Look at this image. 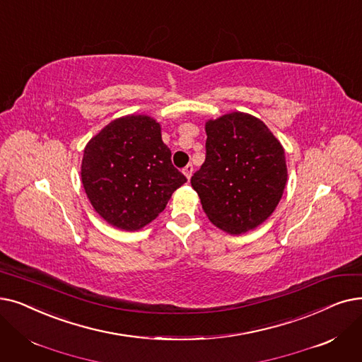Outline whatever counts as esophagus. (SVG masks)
<instances>
[{
    "instance_id": "34e87169",
    "label": "esophagus",
    "mask_w": 362,
    "mask_h": 362,
    "mask_svg": "<svg viewBox=\"0 0 362 362\" xmlns=\"http://www.w3.org/2000/svg\"><path fill=\"white\" fill-rule=\"evenodd\" d=\"M183 173H185V176L187 177V180H189L191 176H192V173H194V165H192V164H187V165L183 168Z\"/></svg>"
}]
</instances>
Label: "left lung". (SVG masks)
I'll return each instance as SVG.
<instances>
[{"label":"left lung","instance_id":"1","mask_svg":"<svg viewBox=\"0 0 362 362\" xmlns=\"http://www.w3.org/2000/svg\"><path fill=\"white\" fill-rule=\"evenodd\" d=\"M206 133V161L191 179L204 211L225 232L255 229L284 192V149L259 118L243 112L209 121Z\"/></svg>","mask_w":362,"mask_h":362}]
</instances>
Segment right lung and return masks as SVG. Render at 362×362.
<instances>
[{"instance_id":"right-lung-1","label":"right lung","mask_w":362,"mask_h":362,"mask_svg":"<svg viewBox=\"0 0 362 362\" xmlns=\"http://www.w3.org/2000/svg\"><path fill=\"white\" fill-rule=\"evenodd\" d=\"M86 194L109 225L137 230L158 216L186 177L171 163L160 124L151 117H122L84 149Z\"/></svg>"}]
</instances>
